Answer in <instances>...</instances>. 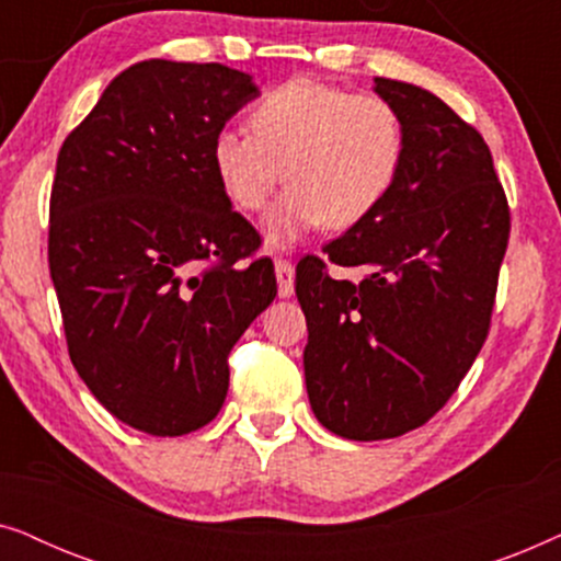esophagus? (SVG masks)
<instances>
[{"label": "esophagus", "mask_w": 561, "mask_h": 561, "mask_svg": "<svg viewBox=\"0 0 561 561\" xmlns=\"http://www.w3.org/2000/svg\"><path fill=\"white\" fill-rule=\"evenodd\" d=\"M275 278H278V296L290 298L296 288V265L290 260H275Z\"/></svg>", "instance_id": "obj_1"}]
</instances>
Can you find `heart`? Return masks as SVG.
<instances>
[{
	"instance_id": "heart-1",
	"label": "heart",
	"mask_w": 561,
	"mask_h": 561,
	"mask_svg": "<svg viewBox=\"0 0 561 561\" xmlns=\"http://www.w3.org/2000/svg\"><path fill=\"white\" fill-rule=\"evenodd\" d=\"M250 133L221 127L211 168L227 202L244 214L271 204L283 171L290 188L267 219V240L286 248L309 229H350L380 209L401 175L405 127L380 94L294 79L260 96Z\"/></svg>"
}]
</instances>
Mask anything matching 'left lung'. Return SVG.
I'll return each mask as SVG.
<instances>
[{"label": "left lung", "instance_id": "left-lung-1", "mask_svg": "<svg viewBox=\"0 0 561 561\" xmlns=\"http://www.w3.org/2000/svg\"><path fill=\"white\" fill-rule=\"evenodd\" d=\"M401 112L393 191L296 267L306 390L319 424L355 442L424 426L488 340L511 209L488 142L432 91L375 79ZM357 279H334L328 263Z\"/></svg>", "mask_w": 561, "mask_h": 561}]
</instances>
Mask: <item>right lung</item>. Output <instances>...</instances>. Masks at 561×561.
I'll return each mask as SVG.
<instances>
[{
	"label": "right lung",
	"instance_id": "add662e5",
	"mask_svg": "<svg viewBox=\"0 0 561 561\" xmlns=\"http://www.w3.org/2000/svg\"><path fill=\"white\" fill-rule=\"evenodd\" d=\"M257 96L221 64L142 60L64 140L48 263L68 355L127 426L181 436L217 416L229 352L278 294L257 229L232 209L211 140Z\"/></svg>",
	"mask_w": 561,
	"mask_h": 561
}]
</instances>
